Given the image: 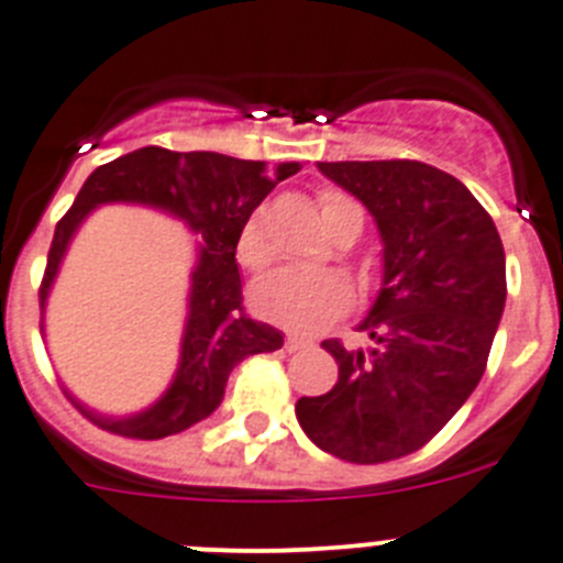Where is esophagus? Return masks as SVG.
<instances>
[{
	"mask_svg": "<svg viewBox=\"0 0 563 563\" xmlns=\"http://www.w3.org/2000/svg\"><path fill=\"white\" fill-rule=\"evenodd\" d=\"M307 346H310V341H305V338H298V335H287V341H285V350L287 352L307 350Z\"/></svg>",
	"mask_w": 563,
	"mask_h": 563,
	"instance_id": "34e87169",
	"label": "esophagus"
}]
</instances>
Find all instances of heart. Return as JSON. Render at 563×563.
<instances>
[{
	"mask_svg": "<svg viewBox=\"0 0 563 563\" xmlns=\"http://www.w3.org/2000/svg\"><path fill=\"white\" fill-rule=\"evenodd\" d=\"M355 202L341 191L321 194V220L327 222ZM239 262L251 271L265 267L273 256L267 236V217L258 208L247 217L236 242ZM251 301L258 316L298 332H316L341 318L352 307V285L341 273L305 271V267H278L253 285Z\"/></svg>",
	"mask_w": 563,
	"mask_h": 563,
	"instance_id": "heart-1",
	"label": "heart"
}]
</instances>
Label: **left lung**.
<instances>
[{
	"label": "left lung",
	"mask_w": 563,
	"mask_h": 563,
	"mask_svg": "<svg viewBox=\"0 0 563 563\" xmlns=\"http://www.w3.org/2000/svg\"><path fill=\"white\" fill-rule=\"evenodd\" d=\"M375 217L383 282L357 324L372 343L324 341L338 363L327 395L296 417L318 449L357 465L422 449L485 375L505 312V247L490 213L456 177L420 161L318 163Z\"/></svg>",
	"instance_id": "obj_1"
}]
</instances>
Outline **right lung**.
<instances>
[{"label": "right lung", "instance_id": "add662e5", "mask_svg": "<svg viewBox=\"0 0 563 563\" xmlns=\"http://www.w3.org/2000/svg\"><path fill=\"white\" fill-rule=\"evenodd\" d=\"M296 172H301V163L267 168L262 161H236L217 152H168L146 146L89 174L73 208L56 225L38 290L42 312L69 242L98 206L129 202L168 213L200 236V247L188 287L180 361L168 389L148 409L129 417L98 415L67 391L84 417L112 434L134 440L180 434L217 411L225 397L228 375L239 361L282 350L285 335L276 327L253 321L242 310L236 242L258 202Z\"/></svg>", "mask_w": 563, "mask_h": 563}]
</instances>
